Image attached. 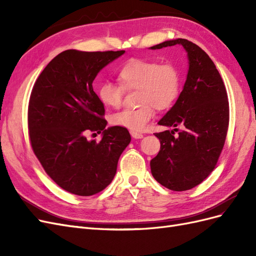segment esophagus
Masks as SVG:
<instances>
[{
  "label": "esophagus",
  "instance_id": "1",
  "mask_svg": "<svg viewBox=\"0 0 256 256\" xmlns=\"http://www.w3.org/2000/svg\"><path fill=\"white\" fill-rule=\"evenodd\" d=\"M130 134L134 138H142L143 134L140 132H136V131H130Z\"/></svg>",
  "mask_w": 256,
  "mask_h": 256
}]
</instances>
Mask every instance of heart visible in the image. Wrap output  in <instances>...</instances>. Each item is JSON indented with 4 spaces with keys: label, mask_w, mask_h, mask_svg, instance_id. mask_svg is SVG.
Segmentation results:
<instances>
[{
    "label": "heart",
    "mask_w": 256,
    "mask_h": 256,
    "mask_svg": "<svg viewBox=\"0 0 256 256\" xmlns=\"http://www.w3.org/2000/svg\"><path fill=\"white\" fill-rule=\"evenodd\" d=\"M120 85L109 80L99 85L98 97L104 106L118 108L124 90H138V109H126L114 113L112 125L132 131L143 130L154 116V110L171 108L180 96L182 78L178 68L172 63H158L154 60L130 58L118 72Z\"/></svg>",
    "instance_id": "heart-1"
}]
</instances>
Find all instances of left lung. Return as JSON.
Wrapping results in <instances>:
<instances>
[{
  "label": "left lung",
  "mask_w": 256,
  "mask_h": 256,
  "mask_svg": "<svg viewBox=\"0 0 256 256\" xmlns=\"http://www.w3.org/2000/svg\"><path fill=\"white\" fill-rule=\"evenodd\" d=\"M175 44L187 52L188 74L175 104L158 122L174 129L154 134L160 140V150L150 161V171L166 188L184 191L200 184L214 168L226 142L230 110L218 69L198 46L177 38L150 49ZM178 126L183 130L174 137Z\"/></svg>",
  "instance_id": "left-lung-1"
}]
</instances>
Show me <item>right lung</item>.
I'll return each instance as SVG.
<instances>
[{
	"mask_svg": "<svg viewBox=\"0 0 256 256\" xmlns=\"http://www.w3.org/2000/svg\"><path fill=\"white\" fill-rule=\"evenodd\" d=\"M125 51L66 50L46 66L30 92V145L52 180L72 194L90 196L109 186L131 141L126 128H106L104 106L92 90L104 67ZM103 132L99 142L86 134Z\"/></svg>",
	"mask_w": 256,
	"mask_h": 256,
	"instance_id": "add662e5",
	"label": "right lung"
}]
</instances>
